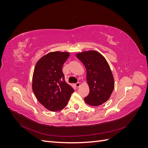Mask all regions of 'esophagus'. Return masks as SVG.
<instances>
[{
	"label": "esophagus",
	"mask_w": 148,
	"mask_h": 148,
	"mask_svg": "<svg viewBox=\"0 0 148 148\" xmlns=\"http://www.w3.org/2000/svg\"><path fill=\"white\" fill-rule=\"evenodd\" d=\"M75 86L77 87V88H78V87H79V86H80V83L78 82V83H76V84H75Z\"/></svg>",
	"instance_id": "obj_1"
}]
</instances>
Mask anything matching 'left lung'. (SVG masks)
Here are the masks:
<instances>
[{"instance_id":"1","label":"left lung","mask_w":148,"mask_h":148,"mask_svg":"<svg viewBox=\"0 0 148 148\" xmlns=\"http://www.w3.org/2000/svg\"><path fill=\"white\" fill-rule=\"evenodd\" d=\"M86 69L89 95L84 98L88 104L98 106L109 99L114 88V79L110 66L105 58L95 51L76 55Z\"/></svg>"}]
</instances>
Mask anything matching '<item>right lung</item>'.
I'll return each instance as SVG.
<instances>
[{
	"instance_id": "add662e5",
	"label": "right lung",
	"mask_w": 148,
	"mask_h": 148,
	"mask_svg": "<svg viewBox=\"0 0 148 148\" xmlns=\"http://www.w3.org/2000/svg\"><path fill=\"white\" fill-rule=\"evenodd\" d=\"M69 52H49L36 64L32 88L38 101L47 109L53 112L63 109L68 103L73 88L65 80L62 71Z\"/></svg>"
}]
</instances>
